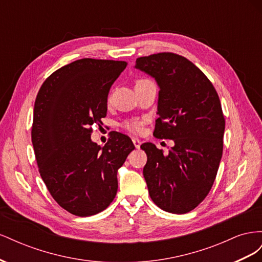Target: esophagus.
Listing matches in <instances>:
<instances>
[{"mask_svg":"<svg viewBox=\"0 0 262 262\" xmlns=\"http://www.w3.org/2000/svg\"><path fill=\"white\" fill-rule=\"evenodd\" d=\"M132 142H133L134 146H136L137 148H139V147H140V145H141V141H140L138 138H133V139H132Z\"/></svg>","mask_w":262,"mask_h":262,"instance_id":"1","label":"esophagus"}]
</instances>
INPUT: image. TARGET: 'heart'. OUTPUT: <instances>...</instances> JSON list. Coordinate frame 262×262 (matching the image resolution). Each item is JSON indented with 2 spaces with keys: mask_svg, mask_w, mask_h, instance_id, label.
Wrapping results in <instances>:
<instances>
[{
  "mask_svg": "<svg viewBox=\"0 0 262 262\" xmlns=\"http://www.w3.org/2000/svg\"><path fill=\"white\" fill-rule=\"evenodd\" d=\"M146 83H152V81L148 80V78H139L137 81L136 85H140V84H146ZM145 123V119H138V118H133V119H129V120H126L122 123V126L126 130L131 133L134 134H138L141 133L142 131V126Z\"/></svg>",
  "mask_w": 262,
  "mask_h": 262,
  "instance_id": "heart-1",
  "label": "heart"
}]
</instances>
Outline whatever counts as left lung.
I'll return each instance as SVG.
<instances>
[{"instance_id": "1", "label": "left lung", "mask_w": 262, "mask_h": 262, "mask_svg": "<svg viewBox=\"0 0 262 262\" xmlns=\"http://www.w3.org/2000/svg\"><path fill=\"white\" fill-rule=\"evenodd\" d=\"M136 63L160 86L153 134L175 142L168 155L153 143L141 145L147 156L143 176L149 196L166 212H190L210 192L223 154L225 119L219 95L202 71L182 55L160 52Z\"/></svg>"}]
</instances>
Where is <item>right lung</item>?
I'll list each match as a JSON object with an SVG mask.
<instances>
[{
    "mask_svg": "<svg viewBox=\"0 0 262 262\" xmlns=\"http://www.w3.org/2000/svg\"><path fill=\"white\" fill-rule=\"evenodd\" d=\"M126 66L76 60L53 72L37 95L31 142L38 170L53 199L76 216L109 207L118 190L117 171L136 148L119 132L102 147L91 140L93 125L106 117L110 87Z\"/></svg>",
    "mask_w": 262,
    "mask_h": 262,
    "instance_id": "1",
    "label": "right lung"
}]
</instances>
